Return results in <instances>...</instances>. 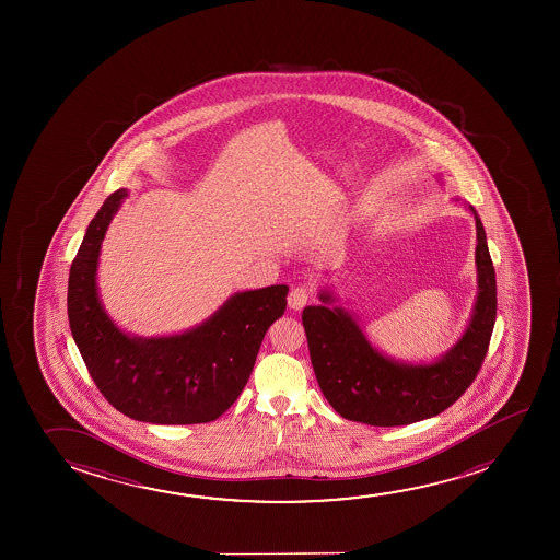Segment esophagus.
<instances>
[{
    "instance_id": "obj_1",
    "label": "esophagus",
    "mask_w": 560,
    "mask_h": 560,
    "mask_svg": "<svg viewBox=\"0 0 560 560\" xmlns=\"http://www.w3.org/2000/svg\"><path fill=\"white\" fill-rule=\"evenodd\" d=\"M312 299V291L304 287V284H299V287H294L292 289L291 294H289V306L292 310H302V307L306 306L307 302Z\"/></svg>"
}]
</instances>
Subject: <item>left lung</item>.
<instances>
[{"instance_id": "obj_1", "label": "left lung", "mask_w": 560, "mask_h": 560, "mask_svg": "<svg viewBox=\"0 0 560 560\" xmlns=\"http://www.w3.org/2000/svg\"><path fill=\"white\" fill-rule=\"evenodd\" d=\"M478 299L465 335L442 360L430 365H406L384 358L369 345L360 325L342 307L322 306L302 312L307 348L323 396L348 421L371 427H399L430 419L453 406L475 383L490 348L498 314L495 269L486 231L475 208Z\"/></svg>"}]
</instances>
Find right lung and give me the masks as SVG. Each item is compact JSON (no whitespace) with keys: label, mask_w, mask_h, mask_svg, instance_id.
Wrapping results in <instances>:
<instances>
[{"label":"right lung","mask_w":560,"mask_h":560,"mask_svg":"<svg viewBox=\"0 0 560 560\" xmlns=\"http://www.w3.org/2000/svg\"><path fill=\"white\" fill-rule=\"evenodd\" d=\"M126 195L118 189L103 202L70 266L72 337L95 386L126 417L154 424L214 421L245 388L261 340L284 314L289 287L238 292L184 335H124L101 306L95 273L105 231Z\"/></svg>","instance_id":"right-lung-1"}]
</instances>
